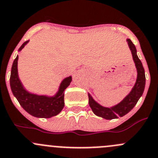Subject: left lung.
<instances>
[{
  "instance_id": "1",
  "label": "left lung",
  "mask_w": 158,
  "mask_h": 158,
  "mask_svg": "<svg viewBox=\"0 0 158 158\" xmlns=\"http://www.w3.org/2000/svg\"><path fill=\"white\" fill-rule=\"evenodd\" d=\"M127 42L130 49L132 53L133 59L135 63L137 72V80H136L135 85H134L131 93L120 103H118L114 106L110 107V108L99 105L93 99L91 95L88 93L89 103V106L91 107L93 112L96 116L104 118L106 120H113V119L118 118L119 116L121 117L129 113L134 108V106L137 104V101L141 97L143 90H144L145 82H146L144 69L142 65L141 61L139 59L138 56H137L135 45L133 44L131 39H127Z\"/></svg>"
}]
</instances>
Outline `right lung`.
<instances>
[{
	"instance_id": "obj_1",
	"label": "right lung",
	"mask_w": 158,
	"mask_h": 158,
	"mask_svg": "<svg viewBox=\"0 0 158 158\" xmlns=\"http://www.w3.org/2000/svg\"><path fill=\"white\" fill-rule=\"evenodd\" d=\"M28 41L22 44L18 51H21ZM18 56L14 60L10 77V85L14 96L16 97L20 105L31 116L38 118H50L59 114L63 109L64 91L70 85L72 76L65 78L62 81L59 91L54 96H39L27 92L23 86L18 73Z\"/></svg>"
}]
</instances>
